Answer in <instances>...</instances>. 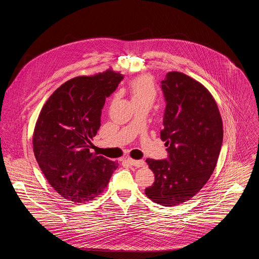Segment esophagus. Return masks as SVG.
Returning a JSON list of instances; mask_svg holds the SVG:
<instances>
[{
    "label": "esophagus",
    "instance_id": "esophagus-1",
    "mask_svg": "<svg viewBox=\"0 0 259 259\" xmlns=\"http://www.w3.org/2000/svg\"><path fill=\"white\" fill-rule=\"evenodd\" d=\"M127 162H128L130 165L135 166V167H137V168H140V167L145 166V163H144V161H142V160H133V159H131V158H128V159H127Z\"/></svg>",
    "mask_w": 259,
    "mask_h": 259
}]
</instances>
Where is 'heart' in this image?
<instances>
[{
  "label": "heart",
  "mask_w": 259,
  "mask_h": 259,
  "mask_svg": "<svg viewBox=\"0 0 259 259\" xmlns=\"http://www.w3.org/2000/svg\"><path fill=\"white\" fill-rule=\"evenodd\" d=\"M130 97L133 104H153L157 97V89L150 76H139L133 79L129 85Z\"/></svg>",
  "instance_id": "obj_1"
}]
</instances>
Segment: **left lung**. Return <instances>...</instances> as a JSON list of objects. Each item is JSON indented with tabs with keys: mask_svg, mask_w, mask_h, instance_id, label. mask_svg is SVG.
<instances>
[{
	"mask_svg": "<svg viewBox=\"0 0 259 259\" xmlns=\"http://www.w3.org/2000/svg\"><path fill=\"white\" fill-rule=\"evenodd\" d=\"M166 101L161 139L167 146L164 160L146 159L155 173L145 195L166 207L191 200L213 173L224 138L223 121L210 92L179 71L161 82Z\"/></svg>",
	"mask_w": 259,
	"mask_h": 259,
	"instance_id": "8db88e82",
	"label": "left lung"
}]
</instances>
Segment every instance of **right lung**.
<instances>
[{
	"label": "right lung",
	"mask_w": 259,
	"mask_h": 259,
	"mask_svg": "<svg viewBox=\"0 0 259 259\" xmlns=\"http://www.w3.org/2000/svg\"><path fill=\"white\" fill-rule=\"evenodd\" d=\"M123 76L112 69L77 77L57 88L35 123L32 145L36 162L51 187L75 203L93 200L103 192L116 162L90 153L100 127L101 109Z\"/></svg>",
	"instance_id": "obj_1"
}]
</instances>
